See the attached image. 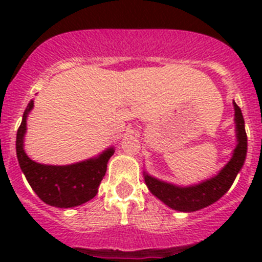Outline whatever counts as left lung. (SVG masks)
I'll return each mask as SVG.
<instances>
[{"instance_id":"8db88e82","label":"left lung","mask_w":262,"mask_h":262,"mask_svg":"<svg viewBox=\"0 0 262 262\" xmlns=\"http://www.w3.org/2000/svg\"><path fill=\"white\" fill-rule=\"evenodd\" d=\"M233 107H235L237 145L233 149L230 161L216 176L201 184L190 185V186H177V185L168 184L165 181H160L157 178L144 173V181L149 191L170 209L182 212L198 211L203 207L212 205L217 200H221L233 184L236 176L244 165L245 156H247V134H245L244 118H243L242 110L235 102H233Z\"/></svg>"}]
</instances>
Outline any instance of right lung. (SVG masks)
Returning a JSON list of instances; mask_svg holds the SVG:
<instances>
[{
	"mask_svg": "<svg viewBox=\"0 0 262 262\" xmlns=\"http://www.w3.org/2000/svg\"><path fill=\"white\" fill-rule=\"evenodd\" d=\"M32 107L34 101H30L23 113L15 143L18 163L32 190L43 202L60 209L76 207L94 198L114 149L107 148L99 156L71 165H46L32 161L23 149L26 119Z\"/></svg>",
	"mask_w": 262,
	"mask_h": 262,
	"instance_id": "add662e5",
	"label": "right lung"
}]
</instances>
